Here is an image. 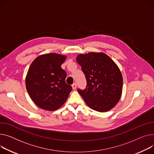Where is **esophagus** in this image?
<instances>
[{"label": "esophagus", "instance_id": "34e87169", "mask_svg": "<svg viewBox=\"0 0 154 154\" xmlns=\"http://www.w3.org/2000/svg\"><path fill=\"white\" fill-rule=\"evenodd\" d=\"M72 89H73V90H75V89H76V88H77V84H76L75 83H74V84H72Z\"/></svg>", "mask_w": 154, "mask_h": 154}]
</instances>
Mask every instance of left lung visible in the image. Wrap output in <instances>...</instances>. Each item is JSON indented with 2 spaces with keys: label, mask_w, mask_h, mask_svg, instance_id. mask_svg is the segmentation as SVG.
Wrapping results in <instances>:
<instances>
[{
  "label": "left lung",
  "mask_w": 154,
  "mask_h": 154,
  "mask_svg": "<svg viewBox=\"0 0 154 154\" xmlns=\"http://www.w3.org/2000/svg\"><path fill=\"white\" fill-rule=\"evenodd\" d=\"M76 60L87 80L86 88L77 90L86 104L99 112L114 108L121 98L123 81L116 63L106 54L95 52L80 54Z\"/></svg>",
  "instance_id": "obj_1"
}]
</instances>
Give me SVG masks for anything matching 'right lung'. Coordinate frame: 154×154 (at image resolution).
<instances>
[{"mask_svg":"<svg viewBox=\"0 0 154 154\" xmlns=\"http://www.w3.org/2000/svg\"><path fill=\"white\" fill-rule=\"evenodd\" d=\"M66 57L56 53L40 55L28 69L25 79L26 90L42 109H57L65 103L72 89L66 83L67 74L61 68Z\"/></svg>","mask_w":154,"mask_h":154,"instance_id":"1","label":"right lung"}]
</instances>
